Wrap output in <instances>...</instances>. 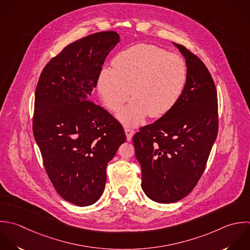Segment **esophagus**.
<instances>
[{"label":"esophagus","mask_w":250,"mask_h":250,"mask_svg":"<svg viewBox=\"0 0 250 250\" xmlns=\"http://www.w3.org/2000/svg\"><path fill=\"white\" fill-rule=\"evenodd\" d=\"M125 132L127 141H130L131 138H132V136H133V134H134V130H133V129H130V128H128V127H125Z\"/></svg>","instance_id":"esophagus-1"}]
</instances>
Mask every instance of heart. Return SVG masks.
<instances>
[{
  "label": "heart",
  "mask_w": 250,
  "mask_h": 250,
  "mask_svg": "<svg viewBox=\"0 0 250 250\" xmlns=\"http://www.w3.org/2000/svg\"><path fill=\"white\" fill-rule=\"evenodd\" d=\"M187 81V67L177 54L146 43L132 45L116 55L113 68H103L97 89L105 106L119 111L118 119L127 125H138L149 115L161 118L179 101ZM132 91L130 92V90Z\"/></svg>",
  "instance_id": "1"
}]
</instances>
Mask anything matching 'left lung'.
<instances>
[{
    "instance_id": "1",
    "label": "left lung",
    "mask_w": 250,
    "mask_h": 250,
    "mask_svg": "<svg viewBox=\"0 0 250 250\" xmlns=\"http://www.w3.org/2000/svg\"><path fill=\"white\" fill-rule=\"evenodd\" d=\"M174 45L186 60L183 93L169 113L141 127L132 139L142 189L160 204L178 202L194 189L218 132L217 92L210 73L189 49Z\"/></svg>"
}]
</instances>
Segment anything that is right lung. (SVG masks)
I'll return each mask as SVG.
<instances>
[{"mask_svg":"<svg viewBox=\"0 0 250 250\" xmlns=\"http://www.w3.org/2000/svg\"><path fill=\"white\" fill-rule=\"evenodd\" d=\"M119 42L118 33L104 31L68 44L45 65L36 88L33 133L45 171L56 192L78 207L100 199L107 164L126 139L122 125L92 101Z\"/></svg>","mask_w":250,"mask_h":250,"instance_id":"right-lung-1","label":"right lung"}]
</instances>
